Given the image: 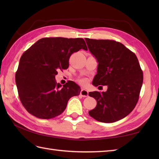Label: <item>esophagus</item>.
Returning a JSON list of instances; mask_svg holds the SVG:
<instances>
[{"instance_id": "1", "label": "esophagus", "mask_w": 159, "mask_h": 159, "mask_svg": "<svg viewBox=\"0 0 159 159\" xmlns=\"http://www.w3.org/2000/svg\"><path fill=\"white\" fill-rule=\"evenodd\" d=\"M88 92L86 89H82L81 91H80V94L83 97H87L88 96Z\"/></svg>"}]
</instances>
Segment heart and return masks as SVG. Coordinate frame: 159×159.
<instances>
[{
  "instance_id": "1",
  "label": "heart",
  "mask_w": 159,
  "mask_h": 159,
  "mask_svg": "<svg viewBox=\"0 0 159 159\" xmlns=\"http://www.w3.org/2000/svg\"><path fill=\"white\" fill-rule=\"evenodd\" d=\"M80 82L82 84H85V83H86V81H85V80H80Z\"/></svg>"
}]
</instances>
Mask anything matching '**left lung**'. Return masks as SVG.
<instances>
[{
    "label": "left lung",
    "mask_w": 159,
    "mask_h": 159,
    "mask_svg": "<svg viewBox=\"0 0 159 159\" xmlns=\"http://www.w3.org/2000/svg\"><path fill=\"white\" fill-rule=\"evenodd\" d=\"M85 41L98 63L92 84L108 87L105 92L89 93L97 101L89 116L104 123L123 119L135 107L142 86L143 72L137 57L113 40L86 38Z\"/></svg>",
    "instance_id": "obj_1"
}]
</instances>
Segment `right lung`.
<instances>
[{"label": "right lung", "mask_w": 159, "mask_h": 159, "mask_svg": "<svg viewBox=\"0 0 159 159\" xmlns=\"http://www.w3.org/2000/svg\"><path fill=\"white\" fill-rule=\"evenodd\" d=\"M87 50L83 38H45L23 53L16 74L20 100L29 113L41 119L61 114L71 97L80 94V87L72 80L57 83L58 70L67 69L72 54Z\"/></svg>", "instance_id": "1"}]
</instances>
